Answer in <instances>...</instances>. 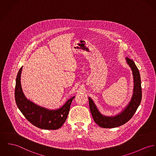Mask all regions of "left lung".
<instances>
[{"mask_svg": "<svg viewBox=\"0 0 156 156\" xmlns=\"http://www.w3.org/2000/svg\"><path fill=\"white\" fill-rule=\"evenodd\" d=\"M126 60L132 70L133 78V89L131 101L120 113L114 116L103 115L98 110L93 100L90 97H88L90 109L93 118L96 123L101 128H113L125 124L131 119L141 103L142 90L140 72L133 60L126 58Z\"/></svg>", "mask_w": 156, "mask_h": 156, "instance_id": "8db88e82", "label": "left lung"}]
</instances>
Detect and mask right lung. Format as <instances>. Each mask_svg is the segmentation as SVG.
I'll return each mask as SVG.
<instances>
[{
  "label": "right lung",
  "instance_id": "obj_1",
  "mask_svg": "<svg viewBox=\"0 0 156 156\" xmlns=\"http://www.w3.org/2000/svg\"><path fill=\"white\" fill-rule=\"evenodd\" d=\"M23 66L19 70L15 90L16 105L25 118L31 123L43 129L55 130L63 125L69 113L71 104L75 96L70 98L59 108L50 110L36 105L28 100L24 95L21 84Z\"/></svg>",
  "mask_w": 156,
  "mask_h": 156
}]
</instances>
